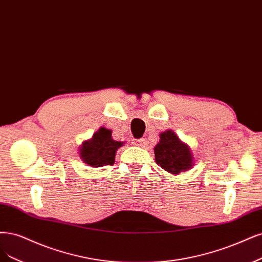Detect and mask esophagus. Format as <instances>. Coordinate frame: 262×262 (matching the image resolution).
Masks as SVG:
<instances>
[{"label":"esophagus","mask_w":262,"mask_h":262,"mask_svg":"<svg viewBox=\"0 0 262 262\" xmlns=\"http://www.w3.org/2000/svg\"><path fill=\"white\" fill-rule=\"evenodd\" d=\"M133 143H134V145H137V146H142L144 143H145V140L144 139H139V140H134L133 141Z\"/></svg>","instance_id":"1"}]
</instances>
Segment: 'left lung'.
Instances as JSON below:
<instances>
[{
  "label": "left lung",
  "mask_w": 262,
  "mask_h": 262,
  "mask_svg": "<svg viewBox=\"0 0 262 262\" xmlns=\"http://www.w3.org/2000/svg\"><path fill=\"white\" fill-rule=\"evenodd\" d=\"M159 142L154 147L155 161L171 174L191 169L194 165L193 152L186 143L182 142L172 130L159 134Z\"/></svg>",
  "instance_id": "obj_1"
}]
</instances>
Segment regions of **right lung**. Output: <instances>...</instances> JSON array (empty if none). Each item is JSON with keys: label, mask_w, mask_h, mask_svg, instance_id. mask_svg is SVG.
<instances>
[{"label": "right lung", "mask_w": 262, "mask_h": 262, "mask_svg": "<svg viewBox=\"0 0 262 262\" xmlns=\"http://www.w3.org/2000/svg\"><path fill=\"white\" fill-rule=\"evenodd\" d=\"M124 142L115 141L112 130L104 127L98 129L93 137L84 141L79 147V156L84 164L92 168L114 165L116 152Z\"/></svg>", "instance_id": "obj_1"}]
</instances>
